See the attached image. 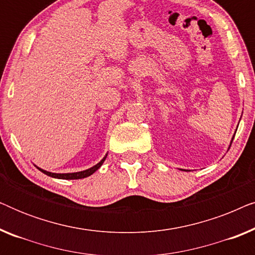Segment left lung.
<instances>
[{
	"instance_id": "1",
	"label": "left lung",
	"mask_w": 255,
	"mask_h": 255,
	"mask_svg": "<svg viewBox=\"0 0 255 255\" xmlns=\"http://www.w3.org/2000/svg\"><path fill=\"white\" fill-rule=\"evenodd\" d=\"M233 138H235V135H233L232 139H231V142H230V146H231V144H232V141H233ZM229 148H230V147H229Z\"/></svg>"
}]
</instances>
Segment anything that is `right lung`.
<instances>
[{
	"label": "right lung",
	"mask_w": 255,
	"mask_h": 255,
	"mask_svg": "<svg viewBox=\"0 0 255 255\" xmlns=\"http://www.w3.org/2000/svg\"><path fill=\"white\" fill-rule=\"evenodd\" d=\"M107 155L108 154H106V156H104V158L101 160V161L99 162V163H96L95 166H93V167H90V168H88V169H86V170H81V172H76V173H51V172H47V170H45V169H41V168H39V167H37L38 169L40 170V172H43L44 174H46V175H48V176H51V177H54V179H62V180H79V179H85V177H88V176H90L92 175V174H94L96 172L97 169L100 168L101 166L103 165V162H104V160H106V158H107Z\"/></svg>",
	"instance_id": "obj_1"
}]
</instances>
